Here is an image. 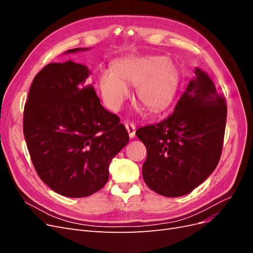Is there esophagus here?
<instances>
[{
	"instance_id": "34e87169",
	"label": "esophagus",
	"mask_w": 253,
	"mask_h": 253,
	"mask_svg": "<svg viewBox=\"0 0 253 253\" xmlns=\"http://www.w3.org/2000/svg\"><path fill=\"white\" fill-rule=\"evenodd\" d=\"M126 131L128 133L129 138H134L135 137V131H136V126L132 122H126Z\"/></svg>"
}]
</instances>
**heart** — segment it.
<instances>
[{
  "label": "heart",
  "mask_w": 253,
  "mask_h": 253,
  "mask_svg": "<svg viewBox=\"0 0 253 253\" xmlns=\"http://www.w3.org/2000/svg\"><path fill=\"white\" fill-rule=\"evenodd\" d=\"M114 72L103 71L99 88L105 104L117 111L129 95L127 84L137 85V98L152 112L163 110L174 97L177 73L164 56H150L118 61Z\"/></svg>",
  "instance_id": "obj_1"
}]
</instances>
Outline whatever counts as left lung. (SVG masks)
Here are the masks:
<instances>
[{"label": "left lung", "mask_w": 253, "mask_h": 253, "mask_svg": "<svg viewBox=\"0 0 253 253\" xmlns=\"http://www.w3.org/2000/svg\"><path fill=\"white\" fill-rule=\"evenodd\" d=\"M195 75L172 114L136 131L147 148L143 180L167 197L192 192L215 170L223 150L226 100L205 72L196 68Z\"/></svg>", "instance_id": "1"}]
</instances>
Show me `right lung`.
Instances as JSON below:
<instances>
[{
	"label": "right lung",
	"mask_w": 253,
	"mask_h": 253,
	"mask_svg": "<svg viewBox=\"0 0 253 253\" xmlns=\"http://www.w3.org/2000/svg\"><path fill=\"white\" fill-rule=\"evenodd\" d=\"M88 75L85 65L73 61L47 64L36 75L24 106L23 133L35 169L66 197L102 189L112 159L128 142L119 117L103 108L86 83Z\"/></svg>",
	"instance_id": "1"
}]
</instances>
